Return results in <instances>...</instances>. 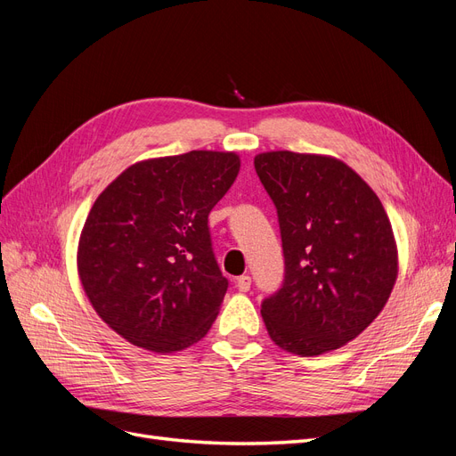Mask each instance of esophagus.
Masks as SVG:
<instances>
[{"label": "esophagus", "mask_w": 456, "mask_h": 456, "mask_svg": "<svg viewBox=\"0 0 456 456\" xmlns=\"http://www.w3.org/2000/svg\"><path fill=\"white\" fill-rule=\"evenodd\" d=\"M236 285H238V289H240L241 293H247V291H249V289H251V278H249V275H247V273H245V275H240Z\"/></svg>", "instance_id": "34e87169"}]
</instances>
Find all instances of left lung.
Masks as SVG:
<instances>
[{"instance_id":"obj_1","label":"left lung","mask_w":456,"mask_h":456,"mask_svg":"<svg viewBox=\"0 0 456 456\" xmlns=\"http://www.w3.org/2000/svg\"><path fill=\"white\" fill-rule=\"evenodd\" d=\"M255 171L278 211L285 273L262 300L270 338L297 355L340 348L380 314L397 278L392 224L346 163L266 151Z\"/></svg>"}]
</instances>
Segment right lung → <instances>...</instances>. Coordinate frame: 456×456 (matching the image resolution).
I'll return each instance as SVG.
<instances>
[{"mask_svg": "<svg viewBox=\"0 0 456 456\" xmlns=\"http://www.w3.org/2000/svg\"><path fill=\"white\" fill-rule=\"evenodd\" d=\"M238 173L232 151L148 159L123 171L91 207L79 280L102 322L134 346L184 350L215 322L228 280L207 223Z\"/></svg>", "mask_w": 456, "mask_h": 456, "instance_id": "right-lung-1", "label": "right lung"}]
</instances>
